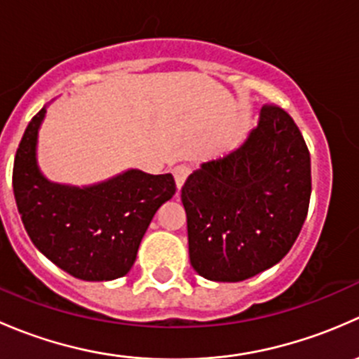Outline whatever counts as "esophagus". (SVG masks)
<instances>
[{"mask_svg":"<svg viewBox=\"0 0 359 359\" xmlns=\"http://www.w3.org/2000/svg\"><path fill=\"white\" fill-rule=\"evenodd\" d=\"M172 173H173V179H175L177 189L180 191V187H182L184 182H186L187 175L191 173V168L187 165H177L175 168L172 170Z\"/></svg>","mask_w":359,"mask_h":359,"instance_id":"obj_1","label":"esophagus"}]
</instances>
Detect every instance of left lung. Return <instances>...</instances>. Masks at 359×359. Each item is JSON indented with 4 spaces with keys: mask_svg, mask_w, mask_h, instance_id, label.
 <instances>
[{
    "mask_svg": "<svg viewBox=\"0 0 359 359\" xmlns=\"http://www.w3.org/2000/svg\"><path fill=\"white\" fill-rule=\"evenodd\" d=\"M191 266L212 281L248 280L295 243L311 200V156L299 126L278 106L238 149L203 163L182 187Z\"/></svg>",
    "mask_w": 359,
    "mask_h": 359,
    "instance_id": "obj_1",
    "label": "left lung"
}]
</instances>
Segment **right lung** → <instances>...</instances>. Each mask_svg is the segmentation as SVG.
<instances>
[{"mask_svg":"<svg viewBox=\"0 0 359 359\" xmlns=\"http://www.w3.org/2000/svg\"><path fill=\"white\" fill-rule=\"evenodd\" d=\"M46 107L29 121L13 161V194L29 238L71 276L109 281L132 269L159 206L175 194L172 173L126 170L93 186L50 182L36 159Z\"/></svg>","mask_w":359,"mask_h":359,"instance_id":"right-lung-1","label":"right lung"}]
</instances>
